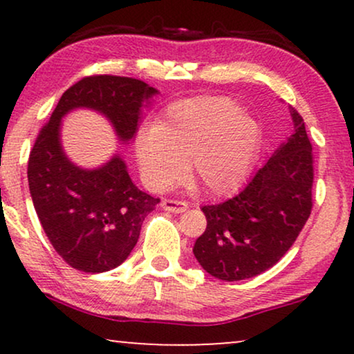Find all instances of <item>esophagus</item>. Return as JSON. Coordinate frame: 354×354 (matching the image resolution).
I'll use <instances>...</instances> for the list:
<instances>
[{"label":"esophagus","instance_id":"obj_1","mask_svg":"<svg viewBox=\"0 0 354 354\" xmlns=\"http://www.w3.org/2000/svg\"><path fill=\"white\" fill-rule=\"evenodd\" d=\"M161 206L164 211H169V212H185L188 207L187 203L176 201V200H166V198L161 201Z\"/></svg>","mask_w":354,"mask_h":354}]
</instances>
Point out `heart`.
<instances>
[{
  "mask_svg": "<svg viewBox=\"0 0 354 354\" xmlns=\"http://www.w3.org/2000/svg\"><path fill=\"white\" fill-rule=\"evenodd\" d=\"M258 122L232 100L196 96L167 106L153 130L135 142L149 188L164 192L188 176L207 195L224 196L248 180L259 153Z\"/></svg>",
  "mask_w": 354,
  "mask_h": 354,
  "instance_id": "1",
  "label": "heart"
}]
</instances>
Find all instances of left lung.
I'll return each instance as SVG.
<instances>
[{"label": "left lung", "instance_id": "obj_1", "mask_svg": "<svg viewBox=\"0 0 354 354\" xmlns=\"http://www.w3.org/2000/svg\"><path fill=\"white\" fill-rule=\"evenodd\" d=\"M288 109L295 130L243 190L201 207L207 225L193 254L212 277L235 282L263 274L292 248L311 214L313 147L301 115Z\"/></svg>", "mask_w": 354, "mask_h": 354}]
</instances>
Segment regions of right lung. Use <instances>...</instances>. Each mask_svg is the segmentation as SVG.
<instances>
[{"label": "right lung", "instance_id": "add662e5", "mask_svg": "<svg viewBox=\"0 0 354 354\" xmlns=\"http://www.w3.org/2000/svg\"><path fill=\"white\" fill-rule=\"evenodd\" d=\"M158 93L129 77H86L62 93L33 145L27 169L33 206L53 248L77 270L106 272L122 264L159 198L135 185L119 153L98 167L71 161L62 119L75 109L95 111L113 125L119 143L129 145Z\"/></svg>", "mask_w": 354, "mask_h": 354}]
</instances>
